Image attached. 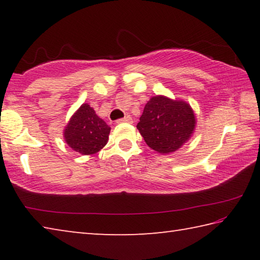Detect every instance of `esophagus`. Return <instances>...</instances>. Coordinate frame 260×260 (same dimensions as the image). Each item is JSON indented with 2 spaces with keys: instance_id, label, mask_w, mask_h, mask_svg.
I'll return each mask as SVG.
<instances>
[{
  "instance_id": "34e87169",
  "label": "esophagus",
  "mask_w": 260,
  "mask_h": 260,
  "mask_svg": "<svg viewBox=\"0 0 260 260\" xmlns=\"http://www.w3.org/2000/svg\"><path fill=\"white\" fill-rule=\"evenodd\" d=\"M132 122H133V120L131 119L129 116H127L125 118H121V119L117 120V124H132Z\"/></svg>"
}]
</instances>
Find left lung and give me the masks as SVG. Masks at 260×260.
Instances as JSON below:
<instances>
[{
    "label": "left lung",
    "mask_w": 260,
    "mask_h": 260,
    "mask_svg": "<svg viewBox=\"0 0 260 260\" xmlns=\"http://www.w3.org/2000/svg\"><path fill=\"white\" fill-rule=\"evenodd\" d=\"M136 128L149 148L169 155L190 140L196 116L186 101L157 95L148 101Z\"/></svg>",
    "instance_id": "1"
}]
</instances>
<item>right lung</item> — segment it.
<instances>
[{
    "label": "right lung",
    "instance_id": "1",
    "mask_svg": "<svg viewBox=\"0 0 260 260\" xmlns=\"http://www.w3.org/2000/svg\"><path fill=\"white\" fill-rule=\"evenodd\" d=\"M110 126L96 114L89 104L83 103L70 118L63 131L68 146L81 155H94L109 141Z\"/></svg>",
    "mask_w": 260,
    "mask_h": 260
}]
</instances>
